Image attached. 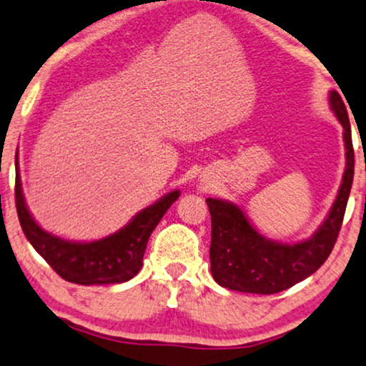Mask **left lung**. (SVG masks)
Here are the masks:
<instances>
[{
	"label": "left lung",
	"instance_id": "left-lung-1",
	"mask_svg": "<svg viewBox=\"0 0 366 366\" xmlns=\"http://www.w3.org/2000/svg\"><path fill=\"white\" fill-rule=\"evenodd\" d=\"M330 104L345 129L347 169L328 217L308 241L281 244L266 239L251 226L236 204L206 199L212 222L209 249L211 272L224 288L256 295L280 293L318 271L333 251L352 191L355 152L352 127L342 97L331 92Z\"/></svg>",
	"mask_w": 366,
	"mask_h": 366
}]
</instances>
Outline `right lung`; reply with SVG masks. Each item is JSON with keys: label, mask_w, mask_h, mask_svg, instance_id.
I'll return each instance as SVG.
<instances>
[{"label": "right lung", "mask_w": 366, "mask_h": 366, "mask_svg": "<svg viewBox=\"0 0 366 366\" xmlns=\"http://www.w3.org/2000/svg\"><path fill=\"white\" fill-rule=\"evenodd\" d=\"M177 199L179 191L169 192L160 201L140 211L124 229L104 239L70 242L43 231L31 217L23 199L16 160L14 201L24 236L58 276L75 285H115L137 274L142 267L150 234Z\"/></svg>", "instance_id": "add662e5"}]
</instances>
